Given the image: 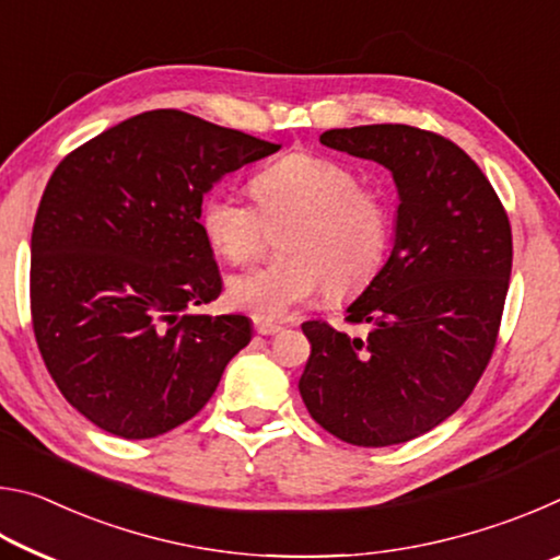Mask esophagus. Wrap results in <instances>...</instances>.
<instances>
[{
  "mask_svg": "<svg viewBox=\"0 0 560 560\" xmlns=\"http://www.w3.org/2000/svg\"><path fill=\"white\" fill-rule=\"evenodd\" d=\"M254 328H257L259 336H273V334H279V330H281V326L267 324V320H254Z\"/></svg>",
  "mask_w": 560,
  "mask_h": 560,
  "instance_id": "obj_1",
  "label": "esophagus"
}]
</instances>
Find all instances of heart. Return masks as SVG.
Segmentation results:
<instances>
[{
    "label": "heart",
    "mask_w": 560,
    "mask_h": 560,
    "mask_svg": "<svg viewBox=\"0 0 560 560\" xmlns=\"http://www.w3.org/2000/svg\"><path fill=\"white\" fill-rule=\"evenodd\" d=\"M257 205L230 189H212L200 220L217 254L234 264L259 257L269 230H287L289 261L236 273L226 287L234 308L281 320L320 291L350 296L371 281L390 242V202L381 187L360 183L343 160L289 153L252 179Z\"/></svg>",
    "instance_id": "1"
}]
</instances>
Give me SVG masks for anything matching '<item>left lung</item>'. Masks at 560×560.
<instances>
[{
  "instance_id": "1",
  "label": "left lung",
  "mask_w": 560,
  "mask_h": 560,
  "mask_svg": "<svg viewBox=\"0 0 560 560\" xmlns=\"http://www.w3.org/2000/svg\"><path fill=\"white\" fill-rule=\"evenodd\" d=\"M326 148L375 160L400 192L395 246L348 326L306 320L299 390L311 417L355 447H390L464 405L497 348L509 291L511 224L479 165L432 130L383 122L336 128Z\"/></svg>"
}]
</instances>
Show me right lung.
I'll use <instances>...</instances> for the list:
<instances>
[{
  "mask_svg": "<svg viewBox=\"0 0 560 560\" xmlns=\"http://www.w3.org/2000/svg\"><path fill=\"white\" fill-rule=\"evenodd\" d=\"M277 150L165 108L56 165L32 232V326L56 387L96 428L126 440L179 428L252 340L246 316L187 308L222 293L205 192Z\"/></svg>",
  "mask_w": 560,
  "mask_h": 560,
  "instance_id": "right-lung-1",
  "label": "right lung"
}]
</instances>
